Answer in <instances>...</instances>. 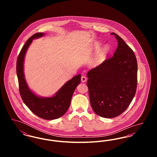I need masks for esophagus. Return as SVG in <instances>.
I'll list each match as a JSON object with an SVG mask.
<instances>
[{
    "instance_id": "esophagus-1",
    "label": "esophagus",
    "mask_w": 157,
    "mask_h": 157,
    "mask_svg": "<svg viewBox=\"0 0 157 157\" xmlns=\"http://www.w3.org/2000/svg\"><path fill=\"white\" fill-rule=\"evenodd\" d=\"M86 78L85 76H82L81 77V81L82 82H85L86 81Z\"/></svg>"
}]
</instances>
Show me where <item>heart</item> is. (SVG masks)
Here are the masks:
<instances>
[{"label":"heart","mask_w":157,"mask_h":157,"mask_svg":"<svg viewBox=\"0 0 157 157\" xmlns=\"http://www.w3.org/2000/svg\"><path fill=\"white\" fill-rule=\"evenodd\" d=\"M99 46V44H95V46H94L95 50L98 49ZM110 51H111L110 46L108 45H105L101 49V51L99 52L96 58L95 59L94 62V65H97L100 64L101 62H102L103 60L105 59V58L108 55V54L109 53Z\"/></svg>","instance_id":"b5f03b06"}]
</instances>
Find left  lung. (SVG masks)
<instances>
[{
  "label": "left lung",
  "instance_id": "obj_1",
  "mask_svg": "<svg viewBox=\"0 0 157 157\" xmlns=\"http://www.w3.org/2000/svg\"><path fill=\"white\" fill-rule=\"evenodd\" d=\"M118 47L111 58L90 70L87 86L92 109L99 116L112 118L121 115L134 97L137 61L133 51L115 33Z\"/></svg>",
  "mask_w": 157,
  "mask_h": 157
}]
</instances>
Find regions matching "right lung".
<instances>
[{"mask_svg": "<svg viewBox=\"0 0 157 157\" xmlns=\"http://www.w3.org/2000/svg\"><path fill=\"white\" fill-rule=\"evenodd\" d=\"M44 35V33H36L27 40L17 59L16 74L19 92L23 102L37 117L44 120H55L63 116L67 111L72 95L81 82V74L75 76L66 82L51 97L37 96L29 89L23 72L25 54L33 39L42 37Z\"/></svg>", "mask_w": 157, "mask_h": 157, "instance_id": "right-lung-1", "label": "right lung"}]
</instances>
